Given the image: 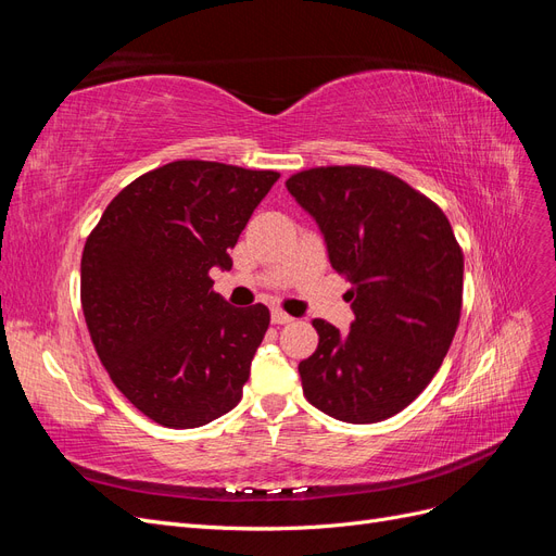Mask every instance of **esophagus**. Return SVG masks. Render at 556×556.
<instances>
[{
  "label": "esophagus",
  "instance_id": "obj_1",
  "mask_svg": "<svg viewBox=\"0 0 556 556\" xmlns=\"http://www.w3.org/2000/svg\"><path fill=\"white\" fill-rule=\"evenodd\" d=\"M292 315H288V313H285V311H280V308H274L271 311V323L274 325H288V323H292Z\"/></svg>",
  "mask_w": 556,
  "mask_h": 556
}]
</instances>
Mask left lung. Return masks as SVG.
Masks as SVG:
<instances>
[{"label":"left lung","instance_id":"obj_1","mask_svg":"<svg viewBox=\"0 0 556 556\" xmlns=\"http://www.w3.org/2000/svg\"><path fill=\"white\" fill-rule=\"evenodd\" d=\"M285 185L323 229L355 311L343 336L313 319L319 343L299 364L304 396L341 422H382L422 394L447 355L464 252L429 197L376 166H315Z\"/></svg>","mask_w":556,"mask_h":556}]
</instances>
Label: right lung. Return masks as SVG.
I'll return each instance as SVG.
<instances>
[{
  "label": "right lung",
  "instance_id": "obj_1",
  "mask_svg": "<svg viewBox=\"0 0 556 556\" xmlns=\"http://www.w3.org/2000/svg\"><path fill=\"white\" fill-rule=\"evenodd\" d=\"M278 178L169 162L117 192L90 231L80 306L92 345L123 396L162 427L208 425L243 396L271 315L229 306L211 268L229 271V250Z\"/></svg>",
  "mask_w": 556,
  "mask_h": 556
}]
</instances>
